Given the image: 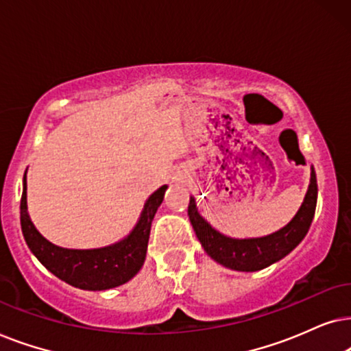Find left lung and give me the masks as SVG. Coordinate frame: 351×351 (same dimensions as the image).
Instances as JSON below:
<instances>
[{"label": "left lung", "instance_id": "left-lung-1", "mask_svg": "<svg viewBox=\"0 0 351 351\" xmlns=\"http://www.w3.org/2000/svg\"><path fill=\"white\" fill-rule=\"evenodd\" d=\"M317 200L316 173L311 167V178L306 195L295 217L281 230L265 237H252V239H234L213 230L205 219L200 217L195 207L194 197L189 200L188 215L193 224L195 236L202 244L204 250L219 265L236 271H258L266 266L276 263L295 249L310 230L313 217H315Z\"/></svg>", "mask_w": 351, "mask_h": 351}]
</instances>
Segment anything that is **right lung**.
<instances>
[{"mask_svg":"<svg viewBox=\"0 0 351 351\" xmlns=\"http://www.w3.org/2000/svg\"><path fill=\"white\" fill-rule=\"evenodd\" d=\"M167 186L158 188L144 204L143 213L133 231L117 244L102 249H64L46 241L36 231L27 212V171L23 175L21 199V226L27 245L46 269L70 286L85 291H107L128 282L146 260L151 224L160 207Z\"/></svg>","mask_w":351,"mask_h":351,"instance_id":"1","label":"right lung"}]
</instances>
